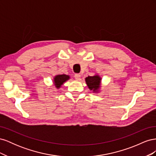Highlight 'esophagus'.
<instances>
[{
	"mask_svg": "<svg viewBox=\"0 0 156 156\" xmlns=\"http://www.w3.org/2000/svg\"><path fill=\"white\" fill-rule=\"evenodd\" d=\"M74 77H75V79H77V80H79L80 79V77H81V75L79 74V73H75L74 75Z\"/></svg>",
	"mask_w": 156,
	"mask_h": 156,
	"instance_id": "esophagus-1",
	"label": "esophagus"
}]
</instances>
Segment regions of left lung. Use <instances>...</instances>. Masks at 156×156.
Instances as JSON below:
<instances>
[{
  "label": "left lung",
  "mask_w": 156,
  "mask_h": 156,
  "mask_svg": "<svg viewBox=\"0 0 156 156\" xmlns=\"http://www.w3.org/2000/svg\"><path fill=\"white\" fill-rule=\"evenodd\" d=\"M85 81L88 87L93 92H97L100 86L101 78L99 75H94V76H88L86 77Z\"/></svg>",
  "instance_id": "1"
}]
</instances>
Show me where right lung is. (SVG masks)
Masks as SVG:
<instances>
[{"instance_id": "obj_1", "label": "right lung", "mask_w": 156, "mask_h": 156, "mask_svg": "<svg viewBox=\"0 0 156 156\" xmlns=\"http://www.w3.org/2000/svg\"><path fill=\"white\" fill-rule=\"evenodd\" d=\"M69 79V77L68 75H64V74L56 75V76H55L54 78V83H55V87L57 88H59L61 87V85L63 84L64 82L68 81Z\"/></svg>"}]
</instances>
